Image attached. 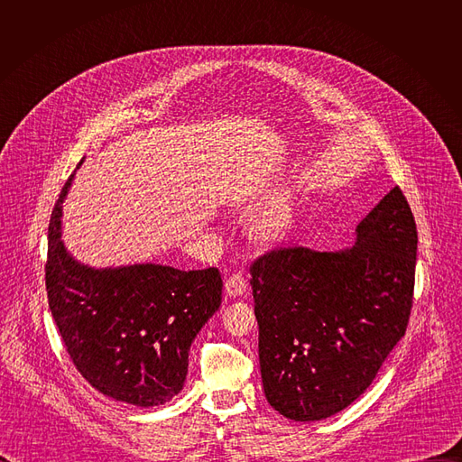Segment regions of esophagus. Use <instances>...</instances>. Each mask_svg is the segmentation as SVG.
Wrapping results in <instances>:
<instances>
[{"label":"esophagus","mask_w":462,"mask_h":462,"mask_svg":"<svg viewBox=\"0 0 462 462\" xmlns=\"http://www.w3.org/2000/svg\"><path fill=\"white\" fill-rule=\"evenodd\" d=\"M225 289H226V294L228 296H243L245 292H246V280H245V276L241 274V273H236V274H232L228 280H226V283H225Z\"/></svg>","instance_id":"34e87169"}]
</instances>
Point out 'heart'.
I'll use <instances>...</instances> for the list:
<instances>
[{"instance_id":"b5f03b06","label":"heart","mask_w":462,"mask_h":462,"mask_svg":"<svg viewBox=\"0 0 462 462\" xmlns=\"http://www.w3.org/2000/svg\"><path fill=\"white\" fill-rule=\"evenodd\" d=\"M285 219H287V217H285L283 210L273 208V210H267L265 214L261 216L259 226H261V230L265 232V234L274 236L276 232H280V230L285 226Z\"/></svg>"}]
</instances>
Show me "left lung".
<instances>
[{
  "label": "left lung",
  "mask_w": 462,
  "mask_h": 462,
  "mask_svg": "<svg viewBox=\"0 0 462 462\" xmlns=\"http://www.w3.org/2000/svg\"><path fill=\"white\" fill-rule=\"evenodd\" d=\"M417 225L394 186L340 252L280 246L250 265L259 365L269 404L309 422L346 410L406 335Z\"/></svg>",
  "instance_id": "1"
}]
</instances>
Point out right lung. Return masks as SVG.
Returning a JSON list of instances; mask_svg holds the SVG:
<instances>
[{
  "instance_id": "1",
  "label": "right lung",
  "mask_w": 462,
  "mask_h": 462,
  "mask_svg": "<svg viewBox=\"0 0 462 462\" xmlns=\"http://www.w3.org/2000/svg\"><path fill=\"white\" fill-rule=\"evenodd\" d=\"M63 184L49 221L45 287L52 319L82 376L107 397L141 408L182 389L188 351L221 305L216 267L179 271L129 265L91 269L61 243Z\"/></svg>"
}]
</instances>
